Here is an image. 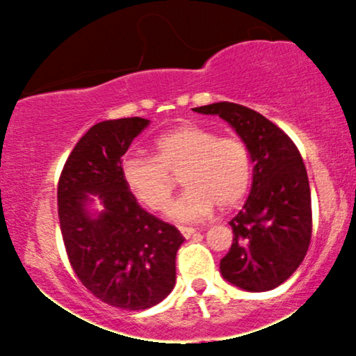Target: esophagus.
Returning <instances> with one entry per match:
<instances>
[{
	"mask_svg": "<svg viewBox=\"0 0 356 356\" xmlns=\"http://www.w3.org/2000/svg\"><path fill=\"white\" fill-rule=\"evenodd\" d=\"M179 231H181V234L184 236V238L189 239L191 236L195 234V231H197V229H194V227H184V226H181V227H179Z\"/></svg>",
	"mask_w": 356,
	"mask_h": 356,
	"instance_id": "1",
	"label": "esophagus"
}]
</instances>
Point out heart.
<instances>
[{
    "mask_svg": "<svg viewBox=\"0 0 356 356\" xmlns=\"http://www.w3.org/2000/svg\"><path fill=\"white\" fill-rule=\"evenodd\" d=\"M186 191L169 207V218L192 222L207 218L216 206L231 209L246 197L252 179V154L238 136L219 137L195 124L175 127L154 142V157L127 155L122 179L127 189L150 211H164L180 174Z\"/></svg>",
    "mask_w": 356,
    "mask_h": 356,
    "instance_id": "b5f03b06",
    "label": "heart"
}]
</instances>
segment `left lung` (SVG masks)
I'll return each instance as SVG.
<instances>
[{
  "mask_svg": "<svg viewBox=\"0 0 356 356\" xmlns=\"http://www.w3.org/2000/svg\"><path fill=\"white\" fill-rule=\"evenodd\" d=\"M194 112L229 122L254 162L251 194L229 220L234 238L220 275L246 291L276 288L296 271L312 241V192L300 150L280 127L243 105L219 102Z\"/></svg>",
  "mask_w": 356,
  "mask_h": 356,
  "instance_id": "obj_1",
  "label": "left lung"
}]
</instances>
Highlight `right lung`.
<instances>
[{
  "label": "right lung",
  "instance_id": "obj_1",
  "mask_svg": "<svg viewBox=\"0 0 356 356\" xmlns=\"http://www.w3.org/2000/svg\"><path fill=\"white\" fill-rule=\"evenodd\" d=\"M129 117L93 125L68 155L58 181V218L68 261L81 284L110 306L147 309L174 289V226L142 209L122 179V155L145 127ZM90 193L104 211L92 218Z\"/></svg>",
  "mask_w": 356,
  "mask_h": 356
}]
</instances>
